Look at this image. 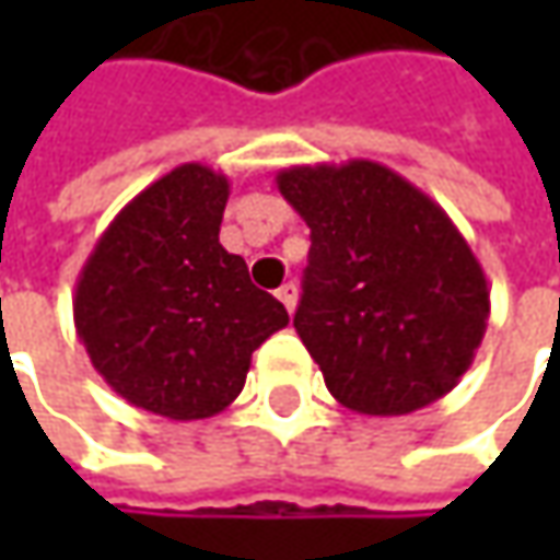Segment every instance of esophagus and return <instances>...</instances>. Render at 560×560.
<instances>
[{
  "instance_id": "esophagus-1",
  "label": "esophagus",
  "mask_w": 560,
  "mask_h": 560,
  "mask_svg": "<svg viewBox=\"0 0 560 560\" xmlns=\"http://www.w3.org/2000/svg\"><path fill=\"white\" fill-rule=\"evenodd\" d=\"M277 299L287 305V312H295V302H299V287L295 283H283L280 290H277Z\"/></svg>"
}]
</instances>
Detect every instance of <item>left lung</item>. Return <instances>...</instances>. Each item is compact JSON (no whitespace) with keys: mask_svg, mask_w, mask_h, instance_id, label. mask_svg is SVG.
I'll return each instance as SVG.
<instances>
[{"mask_svg":"<svg viewBox=\"0 0 560 560\" xmlns=\"http://www.w3.org/2000/svg\"><path fill=\"white\" fill-rule=\"evenodd\" d=\"M277 189L312 226L292 327L330 396L398 418L452 393L489 320L486 273L452 218L386 164H295Z\"/></svg>","mask_w":560,"mask_h":560,"instance_id":"8db88e82","label":"left lung"}]
</instances>
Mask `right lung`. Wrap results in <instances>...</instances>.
<instances>
[{
	"mask_svg": "<svg viewBox=\"0 0 560 560\" xmlns=\"http://www.w3.org/2000/svg\"><path fill=\"white\" fill-rule=\"evenodd\" d=\"M230 180L180 164L124 205L77 277L74 327L102 380L167 420L221 415L252 352L290 324L218 233Z\"/></svg>",
	"mask_w": 560,
	"mask_h": 560,
	"instance_id": "right-lung-1",
	"label": "right lung"
}]
</instances>
